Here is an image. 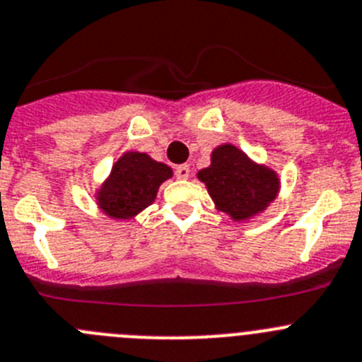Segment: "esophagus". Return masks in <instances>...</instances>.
<instances>
[{"label":"esophagus","instance_id":"34e87169","mask_svg":"<svg viewBox=\"0 0 362 362\" xmlns=\"http://www.w3.org/2000/svg\"><path fill=\"white\" fill-rule=\"evenodd\" d=\"M175 175H177V178H180V180H185V178H189V175H191V168H189L187 164H180L175 168Z\"/></svg>","mask_w":362,"mask_h":362}]
</instances>
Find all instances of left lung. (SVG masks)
<instances>
[{
    "label": "left lung",
    "instance_id": "left-lung-1",
    "mask_svg": "<svg viewBox=\"0 0 362 362\" xmlns=\"http://www.w3.org/2000/svg\"><path fill=\"white\" fill-rule=\"evenodd\" d=\"M198 178L207 185L216 207L238 221L264 211L279 192L275 171L257 165L232 144L216 148L211 165Z\"/></svg>",
    "mask_w": 362,
    "mask_h": 362
}]
</instances>
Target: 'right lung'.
<instances>
[{"label":"right lung","mask_w":362,"mask_h":362,"mask_svg":"<svg viewBox=\"0 0 362 362\" xmlns=\"http://www.w3.org/2000/svg\"><path fill=\"white\" fill-rule=\"evenodd\" d=\"M173 171L146 153L128 151L114 164L109 180L98 192L101 211L110 218L128 219L153 204L158 185Z\"/></svg>","instance_id":"obj_1"}]
</instances>
